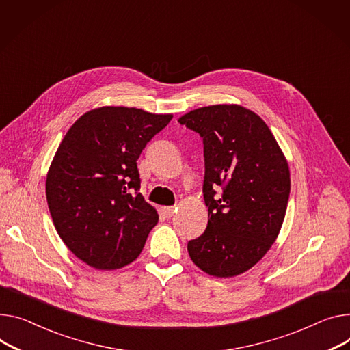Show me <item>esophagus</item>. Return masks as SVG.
I'll list each match as a JSON object with an SVG mask.
<instances>
[{
  "label": "esophagus",
  "mask_w": 350,
  "mask_h": 350,
  "mask_svg": "<svg viewBox=\"0 0 350 350\" xmlns=\"http://www.w3.org/2000/svg\"><path fill=\"white\" fill-rule=\"evenodd\" d=\"M163 211H164V214L167 217H172L174 214H175V211H176V207H174V206H168V207H164L163 208Z\"/></svg>",
  "instance_id": "1"
}]
</instances>
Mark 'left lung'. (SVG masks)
Segmentation results:
<instances>
[{
    "instance_id": "8db88e82",
    "label": "left lung",
    "mask_w": 350,
    "mask_h": 350,
    "mask_svg": "<svg viewBox=\"0 0 350 350\" xmlns=\"http://www.w3.org/2000/svg\"><path fill=\"white\" fill-rule=\"evenodd\" d=\"M178 122L199 133L204 148L208 221L187 243V252L210 276L244 273L271 250L282 228L290 195L287 159L271 129L244 106H204Z\"/></svg>"
}]
</instances>
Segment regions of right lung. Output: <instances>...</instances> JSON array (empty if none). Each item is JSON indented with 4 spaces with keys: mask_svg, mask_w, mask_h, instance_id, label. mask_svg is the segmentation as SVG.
Segmentation results:
<instances>
[{
    "mask_svg": "<svg viewBox=\"0 0 350 350\" xmlns=\"http://www.w3.org/2000/svg\"><path fill=\"white\" fill-rule=\"evenodd\" d=\"M172 115L102 106L67 131L46 178L53 223L67 248L99 271L136 259L158 223L140 189L137 159Z\"/></svg>",
    "mask_w": 350,
    "mask_h": 350,
    "instance_id": "right-lung-1",
    "label": "right lung"
}]
</instances>
